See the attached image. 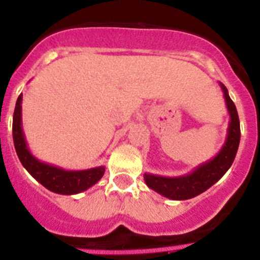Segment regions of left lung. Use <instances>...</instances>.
<instances>
[{
  "label": "left lung",
  "mask_w": 260,
  "mask_h": 260,
  "mask_svg": "<svg viewBox=\"0 0 260 260\" xmlns=\"http://www.w3.org/2000/svg\"><path fill=\"white\" fill-rule=\"evenodd\" d=\"M219 84L224 93L225 104L231 116L225 143L222 144L221 150L215 157L195 168L191 173L178 177H164L144 173V181L147 186L165 198L173 201H186L194 198L215 185L233 164L241 138L240 119H238L236 105L229 98L228 89L221 82H219Z\"/></svg>",
  "instance_id": "1"
}]
</instances>
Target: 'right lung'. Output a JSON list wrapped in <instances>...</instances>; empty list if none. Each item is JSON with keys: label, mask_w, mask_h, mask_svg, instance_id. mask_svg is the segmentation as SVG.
Segmentation results:
<instances>
[{"label": "right lung", "mask_w": 260, "mask_h": 260, "mask_svg": "<svg viewBox=\"0 0 260 260\" xmlns=\"http://www.w3.org/2000/svg\"><path fill=\"white\" fill-rule=\"evenodd\" d=\"M22 95H19L14 110L13 139L18 157L27 172L48 190L62 195L79 194L99 182L105 172L103 165L84 171H66L56 165L40 161L32 155L22 128Z\"/></svg>", "instance_id": "obj_1"}]
</instances>
